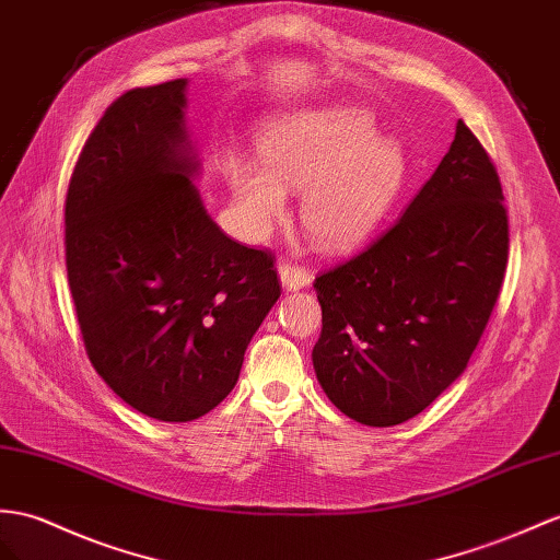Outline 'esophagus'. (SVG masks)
I'll return each instance as SVG.
<instances>
[{
  "instance_id": "esophagus-1",
  "label": "esophagus",
  "mask_w": 560,
  "mask_h": 560,
  "mask_svg": "<svg viewBox=\"0 0 560 560\" xmlns=\"http://www.w3.org/2000/svg\"><path fill=\"white\" fill-rule=\"evenodd\" d=\"M279 279H281L285 291H298V289H305V285H310L312 275L305 267H298L289 260H281L279 262Z\"/></svg>"
}]
</instances>
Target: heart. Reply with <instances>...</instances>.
I'll use <instances>...</instances> for the list:
<instances>
[{"mask_svg": "<svg viewBox=\"0 0 560 560\" xmlns=\"http://www.w3.org/2000/svg\"><path fill=\"white\" fill-rule=\"evenodd\" d=\"M262 162L229 158L224 177L243 229L262 238L285 210V191H302L300 222L319 248L350 250L374 232L405 182V153L376 135L354 108L305 110L269 122Z\"/></svg>", "mask_w": 560, "mask_h": 560, "instance_id": "obj_1", "label": "heart"}]
</instances>
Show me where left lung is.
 I'll return each instance as SVG.
<instances>
[{
  "label": "left lung",
  "instance_id": "8db88e82",
  "mask_svg": "<svg viewBox=\"0 0 560 560\" xmlns=\"http://www.w3.org/2000/svg\"><path fill=\"white\" fill-rule=\"evenodd\" d=\"M509 262V214L492 158L464 120L447 155L390 229L314 279L317 378L346 417L388 428L464 374Z\"/></svg>",
  "mask_w": 560,
  "mask_h": 560
}]
</instances>
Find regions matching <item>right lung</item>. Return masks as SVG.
I'll return each instance as SVG.
<instances>
[{
	"instance_id": "right-lung-1",
	"label": "right lung",
	"mask_w": 560,
	"mask_h": 560,
	"mask_svg": "<svg viewBox=\"0 0 560 560\" xmlns=\"http://www.w3.org/2000/svg\"><path fill=\"white\" fill-rule=\"evenodd\" d=\"M186 80L113 102L70 175L66 269L84 350L132 409L184 423L234 390L281 295L275 257L212 222L194 184Z\"/></svg>"
}]
</instances>
